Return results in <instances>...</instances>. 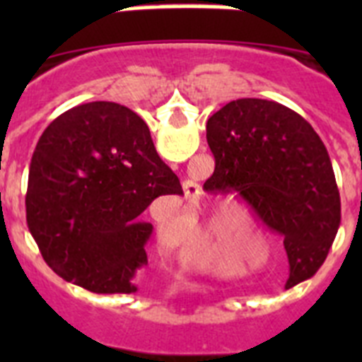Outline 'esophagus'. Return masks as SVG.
I'll use <instances>...</instances> for the list:
<instances>
[{
  "mask_svg": "<svg viewBox=\"0 0 362 362\" xmlns=\"http://www.w3.org/2000/svg\"><path fill=\"white\" fill-rule=\"evenodd\" d=\"M197 196H199V187L196 183H192V181H187L185 183V197L188 201H194L197 199Z\"/></svg>",
  "mask_w": 362,
  "mask_h": 362,
  "instance_id": "34e87169",
  "label": "esophagus"
}]
</instances>
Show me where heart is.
Masks as SVG:
<instances>
[{"label": "heart", "mask_w": 362, "mask_h": 362, "mask_svg": "<svg viewBox=\"0 0 362 362\" xmlns=\"http://www.w3.org/2000/svg\"><path fill=\"white\" fill-rule=\"evenodd\" d=\"M212 235L219 241V246L226 254H235L239 250V235L233 232H228L225 226L221 225L219 219H212L206 225V230L194 228L187 233L181 246H183V254L188 261L199 264L201 268H209V270H223L225 263L221 259L219 252L212 248Z\"/></svg>", "instance_id": "1"}]
</instances>
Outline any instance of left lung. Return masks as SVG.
<instances>
[{
    "mask_svg": "<svg viewBox=\"0 0 362 362\" xmlns=\"http://www.w3.org/2000/svg\"><path fill=\"white\" fill-rule=\"evenodd\" d=\"M216 170L210 192H239L264 225L284 239L290 279L313 276L341 223V197L330 156L312 124L292 108L245 98L206 123Z\"/></svg>",
    "mask_w": 362,
    "mask_h": 362,
    "instance_id": "left-lung-1",
    "label": "left lung"
}]
</instances>
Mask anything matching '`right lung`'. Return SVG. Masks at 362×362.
<instances>
[{"mask_svg":"<svg viewBox=\"0 0 362 362\" xmlns=\"http://www.w3.org/2000/svg\"><path fill=\"white\" fill-rule=\"evenodd\" d=\"M145 121L110 101L78 105L45 129L28 170L27 225L45 263L94 293L137 292L159 196H181Z\"/></svg>","mask_w":362,"mask_h":362,"instance_id":"1","label":"right lung"}]
</instances>
